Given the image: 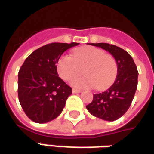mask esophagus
<instances>
[{
	"instance_id": "1",
	"label": "esophagus",
	"mask_w": 154,
	"mask_h": 154,
	"mask_svg": "<svg viewBox=\"0 0 154 154\" xmlns=\"http://www.w3.org/2000/svg\"><path fill=\"white\" fill-rule=\"evenodd\" d=\"M72 92L74 93V94H77V93L81 92V90H80V89H72Z\"/></svg>"
}]
</instances>
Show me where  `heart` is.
I'll return each instance as SVG.
<instances>
[{"instance_id":"b5f03b06","label":"heart","mask_w":154,"mask_h":154,"mask_svg":"<svg viewBox=\"0 0 154 154\" xmlns=\"http://www.w3.org/2000/svg\"><path fill=\"white\" fill-rule=\"evenodd\" d=\"M58 75L65 81H71L82 74L85 76L75 79L72 85L79 88L94 86L102 89L109 86L117 76L118 65L111 54L93 46L78 48L72 52V57L62 55L57 61Z\"/></svg>"}]
</instances>
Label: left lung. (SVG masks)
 Returning <instances> with one entry per match:
<instances>
[{
	"label": "left lung",
	"mask_w": 154,
	"mask_h": 154,
	"mask_svg": "<svg viewBox=\"0 0 154 154\" xmlns=\"http://www.w3.org/2000/svg\"><path fill=\"white\" fill-rule=\"evenodd\" d=\"M109 51L116 60L117 77L110 88L94 94L92 102L86 108L90 114L106 121H114L128 109L138 86V72L130 54L120 47L108 43H91Z\"/></svg>",
	"instance_id": "left-lung-1"
}]
</instances>
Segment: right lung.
I'll list each match as a JSON object with an SVG mask.
<instances>
[{
  "instance_id": "right-lung-1",
  "label": "right lung",
  "mask_w": 154,
  "mask_h": 154,
  "mask_svg": "<svg viewBox=\"0 0 154 154\" xmlns=\"http://www.w3.org/2000/svg\"><path fill=\"white\" fill-rule=\"evenodd\" d=\"M79 43H51L33 51L18 73V98L30 119L44 124L61 114L72 89L58 75L61 54Z\"/></svg>"
}]
</instances>
